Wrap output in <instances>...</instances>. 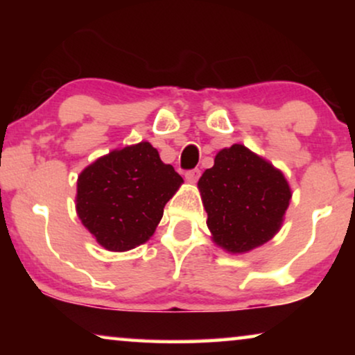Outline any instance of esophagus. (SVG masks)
Listing matches in <instances>:
<instances>
[{"instance_id":"34e87169","label":"esophagus","mask_w":355,"mask_h":355,"mask_svg":"<svg viewBox=\"0 0 355 355\" xmlns=\"http://www.w3.org/2000/svg\"><path fill=\"white\" fill-rule=\"evenodd\" d=\"M198 178H200V169H192V171L186 173V181L191 184H196L198 181Z\"/></svg>"}]
</instances>
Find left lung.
<instances>
[{"instance_id": "1", "label": "left lung", "mask_w": 355, "mask_h": 355, "mask_svg": "<svg viewBox=\"0 0 355 355\" xmlns=\"http://www.w3.org/2000/svg\"><path fill=\"white\" fill-rule=\"evenodd\" d=\"M197 187L211 241L227 254H245L275 237L293 197L283 171L242 144L220 150Z\"/></svg>"}]
</instances>
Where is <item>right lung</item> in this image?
<instances>
[{
	"mask_svg": "<svg viewBox=\"0 0 355 355\" xmlns=\"http://www.w3.org/2000/svg\"><path fill=\"white\" fill-rule=\"evenodd\" d=\"M182 182L150 142L111 150L77 178V216L103 249L128 252L153 236Z\"/></svg>",
	"mask_w": 355,
	"mask_h": 355,
	"instance_id": "right-lung-1",
	"label": "right lung"
}]
</instances>
